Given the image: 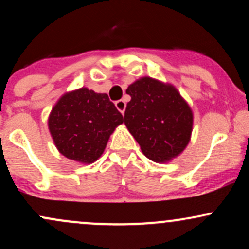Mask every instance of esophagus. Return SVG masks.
Segmentation results:
<instances>
[{
    "label": "esophagus",
    "instance_id": "1",
    "mask_svg": "<svg viewBox=\"0 0 249 249\" xmlns=\"http://www.w3.org/2000/svg\"><path fill=\"white\" fill-rule=\"evenodd\" d=\"M115 104H116V107L118 108L119 111H121L123 115H124L125 107H126V103L123 101V99H119V101H117V102L115 103Z\"/></svg>",
    "mask_w": 249,
    "mask_h": 249
}]
</instances>
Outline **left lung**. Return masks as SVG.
<instances>
[{
    "label": "left lung",
    "instance_id": "obj_1",
    "mask_svg": "<svg viewBox=\"0 0 249 249\" xmlns=\"http://www.w3.org/2000/svg\"><path fill=\"white\" fill-rule=\"evenodd\" d=\"M126 127L151 160L165 162L179 156L190 142L193 113L173 85L142 77L126 89Z\"/></svg>",
    "mask_w": 249,
    "mask_h": 249
}]
</instances>
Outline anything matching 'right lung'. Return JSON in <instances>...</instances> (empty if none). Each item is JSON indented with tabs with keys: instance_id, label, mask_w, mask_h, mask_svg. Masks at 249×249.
Listing matches in <instances>:
<instances>
[{
	"instance_id": "1",
	"label": "right lung",
	"mask_w": 249,
	"mask_h": 249,
	"mask_svg": "<svg viewBox=\"0 0 249 249\" xmlns=\"http://www.w3.org/2000/svg\"><path fill=\"white\" fill-rule=\"evenodd\" d=\"M123 122L107 93L82 88L56 103L49 116V130L63 156L91 164L102 156L110 134Z\"/></svg>"
}]
</instances>
